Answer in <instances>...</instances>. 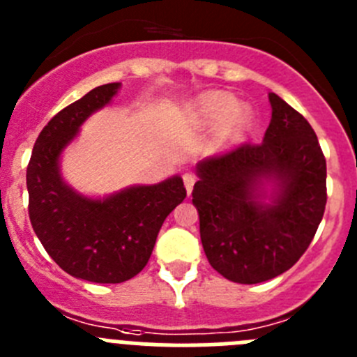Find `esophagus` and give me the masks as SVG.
Wrapping results in <instances>:
<instances>
[{
  "label": "esophagus",
  "mask_w": 357,
  "mask_h": 357,
  "mask_svg": "<svg viewBox=\"0 0 357 357\" xmlns=\"http://www.w3.org/2000/svg\"><path fill=\"white\" fill-rule=\"evenodd\" d=\"M183 183H185V188H186V192H188V194H190V192H192V188H194L195 176L192 174V172H185V174H183Z\"/></svg>",
  "instance_id": "esophagus-1"
}]
</instances>
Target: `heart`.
<instances>
[{"label": "heart", "mask_w": 357, "mask_h": 357, "mask_svg": "<svg viewBox=\"0 0 357 357\" xmlns=\"http://www.w3.org/2000/svg\"><path fill=\"white\" fill-rule=\"evenodd\" d=\"M234 101L229 98V96L224 94H208L204 98L199 99L197 102V119L202 124L206 126H218L222 124L223 121L227 123L222 126V139L224 140H236L240 139L243 133L247 131L250 124V114L245 110V108H240V110L234 112L229 116L231 112H233Z\"/></svg>", "instance_id": "1"}]
</instances>
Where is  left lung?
<instances>
[{
	"label": "left lung",
	"mask_w": 357,
	"mask_h": 357,
	"mask_svg": "<svg viewBox=\"0 0 357 357\" xmlns=\"http://www.w3.org/2000/svg\"><path fill=\"white\" fill-rule=\"evenodd\" d=\"M272 119L263 142H243L197 165L192 202L202 249L218 274L256 284L287 272L306 252L327 202L326 156L303 115L268 94ZM274 178L273 204L255 199Z\"/></svg>",
	"instance_id": "1"
}]
</instances>
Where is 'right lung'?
Listing matches in <instances>:
<instances>
[{"mask_svg":"<svg viewBox=\"0 0 357 357\" xmlns=\"http://www.w3.org/2000/svg\"><path fill=\"white\" fill-rule=\"evenodd\" d=\"M117 89L119 83L96 86L54 115L35 140L26 169L28 215L46 252L67 274L102 284L128 281L142 271L163 220L186 197L179 176L131 186L102 201L82 197L62 181L60 153Z\"/></svg>","mask_w":357,"mask_h":357,"instance_id":"add662e5","label":"right lung"}]
</instances>
